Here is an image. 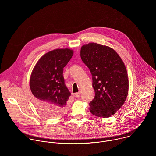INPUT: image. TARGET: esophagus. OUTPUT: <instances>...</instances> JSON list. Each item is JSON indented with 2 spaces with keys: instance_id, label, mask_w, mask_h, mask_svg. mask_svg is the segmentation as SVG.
Instances as JSON below:
<instances>
[{
  "instance_id": "34e87169",
  "label": "esophagus",
  "mask_w": 156,
  "mask_h": 156,
  "mask_svg": "<svg viewBox=\"0 0 156 156\" xmlns=\"http://www.w3.org/2000/svg\"><path fill=\"white\" fill-rule=\"evenodd\" d=\"M80 93H80V91L78 93H75V96H76V97H77V98H79V97L80 96Z\"/></svg>"
}]
</instances>
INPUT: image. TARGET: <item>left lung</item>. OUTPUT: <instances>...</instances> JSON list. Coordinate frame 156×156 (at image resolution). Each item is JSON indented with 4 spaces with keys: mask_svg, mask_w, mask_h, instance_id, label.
Listing matches in <instances>:
<instances>
[{
    "mask_svg": "<svg viewBox=\"0 0 156 156\" xmlns=\"http://www.w3.org/2000/svg\"><path fill=\"white\" fill-rule=\"evenodd\" d=\"M80 55L92 75L95 96L90 103L91 113L103 118L114 115L128 93V78L123 60L113 49L94 42L83 45Z\"/></svg>",
    "mask_w": 156,
    "mask_h": 156,
    "instance_id": "left-lung-1",
    "label": "left lung"
}]
</instances>
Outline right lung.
<instances>
[{
    "label": "right lung",
    "mask_w": 156,
    "mask_h": 156,
    "mask_svg": "<svg viewBox=\"0 0 156 156\" xmlns=\"http://www.w3.org/2000/svg\"><path fill=\"white\" fill-rule=\"evenodd\" d=\"M73 55L72 49H57L42 56L32 71L30 86L36 107L48 117H58L68 110L71 95L65 84L63 68Z\"/></svg>",
    "instance_id": "right-lung-1"
}]
</instances>
